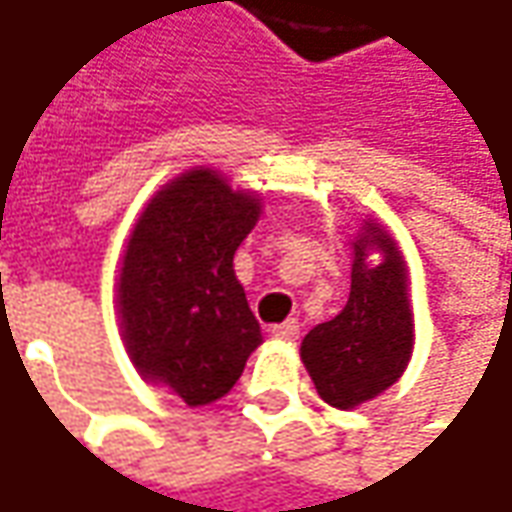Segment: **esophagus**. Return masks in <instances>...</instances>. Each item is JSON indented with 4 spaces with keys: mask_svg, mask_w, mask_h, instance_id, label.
I'll return each instance as SVG.
<instances>
[{
    "mask_svg": "<svg viewBox=\"0 0 512 512\" xmlns=\"http://www.w3.org/2000/svg\"><path fill=\"white\" fill-rule=\"evenodd\" d=\"M270 333H273V339H279V342H296L299 333H302V325H299L296 319H287L285 325H276Z\"/></svg>",
    "mask_w": 512,
    "mask_h": 512,
    "instance_id": "esophagus-1",
    "label": "esophagus"
}]
</instances>
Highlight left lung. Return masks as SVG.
<instances>
[{
    "instance_id": "8db88e82",
    "label": "left lung",
    "mask_w": 512,
    "mask_h": 512,
    "mask_svg": "<svg viewBox=\"0 0 512 512\" xmlns=\"http://www.w3.org/2000/svg\"><path fill=\"white\" fill-rule=\"evenodd\" d=\"M353 242L350 299L325 325L302 339V362L327 404L350 410L399 382L413 353V310L407 302V267L387 230L364 222ZM383 253L379 266L366 256Z\"/></svg>"
}]
</instances>
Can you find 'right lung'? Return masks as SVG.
Returning a JSON list of instances; mask_svg holds the SVG:
<instances>
[{"instance_id":"1","label":"right lung","mask_w":512,"mask_h":512,"mask_svg":"<svg viewBox=\"0 0 512 512\" xmlns=\"http://www.w3.org/2000/svg\"><path fill=\"white\" fill-rule=\"evenodd\" d=\"M262 202L216 170H187L145 207L119 273L130 362L190 407L222 399L262 344L233 256Z\"/></svg>"}]
</instances>
